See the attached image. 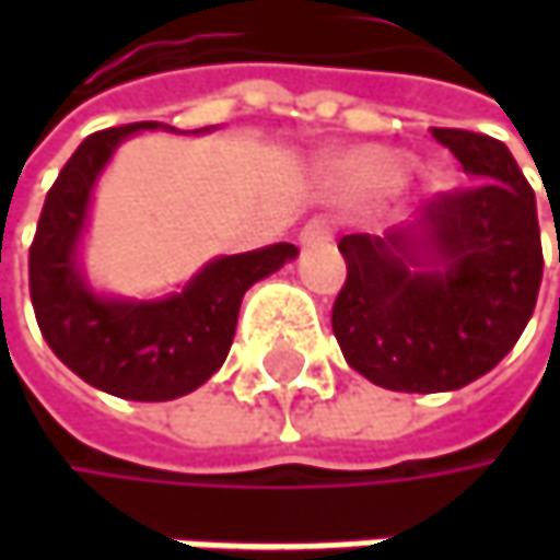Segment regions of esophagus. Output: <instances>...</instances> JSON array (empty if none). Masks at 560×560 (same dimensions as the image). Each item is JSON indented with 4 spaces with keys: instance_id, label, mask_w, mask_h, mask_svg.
Here are the masks:
<instances>
[{
    "instance_id": "1",
    "label": "esophagus",
    "mask_w": 560,
    "mask_h": 560,
    "mask_svg": "<svg viewBox=\"0 0 560 560\" xmlns=\"http://www.w3.org/2000/svg\"><path fill=\"white\" fill-rule=\"evenodd\" d=\"M330 240H334V230L324 221H312V224L302 226V233H299L302 246H320V243H330Z\"/></svg>"
}]
</instances>
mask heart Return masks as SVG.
I'll return each mask as SVG.
<instances>
[{"label":"heart","instance_id":"obj_1","mask_svg":"<svg viewBox=\"0 0 560 560\" xmlns=\"http://www.w3.org/2000/svg\"><path fill=\"white\" fill-rule=\"evenodd\" d=\"M408 155L396 149H380L368 145L349 152L346 159L336 164V186L342 192H376V189H389L396 186L405 171H408Z\"/></svg>","mask_w":560,"mask_h":560}]
</instances>
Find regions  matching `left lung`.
<instances>
[{
	"label": "left lung",
	"instance_id": "8db88e82",
	"mask_svg": "<svg viewBox=\"0 0 560 560\" xmlns=\"http://www.w3.org/2000/svg\"><path fill=\"white\" fill-rule=\"evenodd\" d=\"M467 180L383 236L339 240L334 334L349 368L393 393H452L514 349L536 308V196L505 142L433 127Z\"/></svg>",
	"mask_w": 560,
	"mask_h": 560
}]
</instances>
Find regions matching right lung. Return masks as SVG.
<instances>
[{
	"label": "right lung",
	"instance_id": "add662e5",
	"mask_svg": "<svg viewBox=\"0 0 560 560\" xmlns=\"http://www.w3.org/2000/svg\"><path fill=\"white\" fill-rule=\"evenodd\" d=\"M140 130L174 127L140 120L98 130L61 167L33 236L31 302L43 339L80 380L130 401H171L221 371L246 290L292 261L299 248L277 243L221 255L164 299H120L93 290L80 268L93 189L115 149Z\"/></svg>",
	"mask_w": 560,
	"mask_h": 560
}]
</instances>
